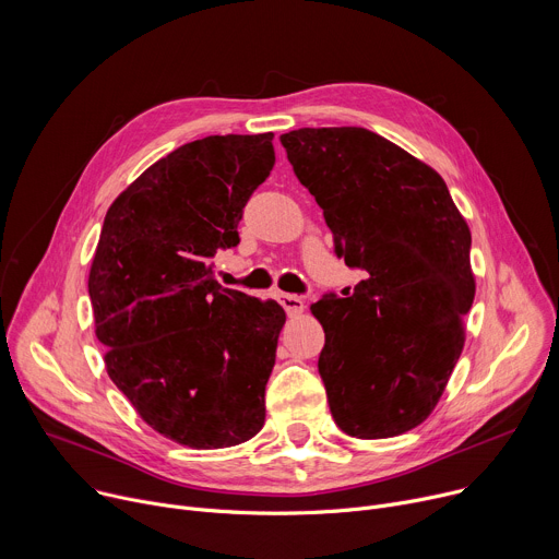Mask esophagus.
Instances as JSON below:
<instances>
[{"label": "esophagus", "mask_w": 559, "mask_h": 559, "mask_svg": "<svg viewBox=\"0 0 559 559\" xmlns=\"http://www.w3.org/2000/svg\"><path fill=\"white\" fill-rule=\"evenodd\" d=\"M278 302L285 307L287 313H300L305 309V300L296 294H278Z\"/></svg>", "instance_id": "34e87169"}]
</instances>
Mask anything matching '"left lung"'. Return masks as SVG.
Instances as JSON below:
<instances>
[{"label":"left lung","mask_w":559,"mask_h":559,"mask_svg":"<svg viewBox=\"0 0 559 559\" xmlns=\"http://www.w3.org/2000/svg\"><path fill=\"white\" fill-rule=\"evenodd\" d=\"M281 143L336 257L367 272L347 298L311 305L334 423L365 440L405 433L433 412L462 354L475 296L468 225L433 168L371 130L300 128Z\"/></svg>","instance_id":"left-lung-1"}]
</instances>
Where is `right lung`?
<instances>
[{"label":"right lung","instance_id":"add662e5","mask_svg":"<svg viewBox=\"0 0 559 559\" xmlns=\"http://www.w3.org/2000/svg\"><path fill=\"white\" fill-rule=\"evenodd\" d=\"M274 134H214L158 158L110 205L88 276L106 369L136 414L192 449L254 438L285 311L214 278L274 168Z\"/></svg>","mask_w":559,"mask_h":559}]
</instances>
